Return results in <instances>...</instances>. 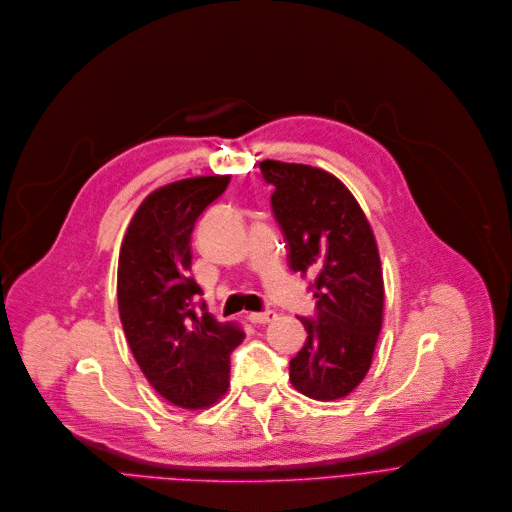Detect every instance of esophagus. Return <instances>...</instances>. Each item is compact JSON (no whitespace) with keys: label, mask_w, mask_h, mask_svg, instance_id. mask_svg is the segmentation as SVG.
<instances>
[{"label":"esophagus","mask_w":512,"mask_h":512,"mask_svg":"<svg viewBox=\"0 0 512 512\" xmlns=\"http://www.w3.org/2000/svg\"><path fill=\"white\" fill-rule=\"evenodd\" d=\"M274 319H276V313H272V311H266V313H250V315H248V321L254 323V325H266V323H270V321H274Z\"/></svg>","instance_id":"34e87169"}]
</instances>
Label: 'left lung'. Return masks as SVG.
<instances>
[{"label": "left lung", "mask_w": 512, "mask_h": 512, "mask_svg": "<svg viewBox=\"0 0 512 512\" xmlns=\"http://www.w3.org/2000/svg\"><path fill=\"white\" fill-rule=\"evenodd\" d=\"M272 212L288 244L290 268L315 276L317 319H300L306 343L290 359L302 395L333 401L367 375L383 323V272L373 230L353 193L333 173L266 159Z\"/></svg>", "instance_id": "1"}]
</instances>
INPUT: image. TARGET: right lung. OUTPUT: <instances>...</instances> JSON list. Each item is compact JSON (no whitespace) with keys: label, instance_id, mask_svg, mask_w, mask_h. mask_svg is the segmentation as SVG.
I'll return each instance as SVG.
<instances>
[{"label":"right lung","instance_id":"right-lung-1","mask_svg":"<svg viewBox=\"0 0 512 512\" xmlns=\"http://www.w3.org/2000/svg\"><path fill=\"white\" fill-rule=\"evenodd\" d=\"M228 183L230 175H203L151 191L119 254L117 300L129 347L155 391L185 410H206L226 395L230 353L246 337L236 323L193 311L201 288L189 276L191 232Z\"/></svg>","mask_w":512,"mask_h":512}]
</instances>
